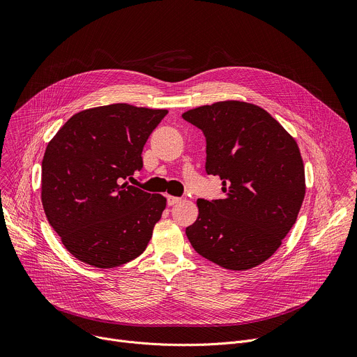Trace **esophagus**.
Returning a JSON list of instances; mask_svg holds the SVG:
<instances>
[{
	"instance_id": "esophagus-1",
	"label": "esophagus",
	"mask_w": 357,
	"mask_h": 357,
	"mask_svg": "<svg viewBox=\"0 0 357 357\" xmlns=\"http://www.w3.org/2000/svg\"><path fill=\"white\" fill-rule=\"evenodd\" d=\"M182 199L181 197H176V196H168V205L169 206H175L176 203H179Z\"/></svg>"
}]
</instances>
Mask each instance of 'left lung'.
<instances>
[{
  "label": "left lung",
  "mask_w": 357,
  "mask_h": 357,
  "mask_svg": "<svg viewBox=\"0 0 357 357\" xmlns=\"http://www.w3.org/2000/svg\"><path fill=\"white\" fill-rule=\"evenodd\" d=\"M206 137V172L222 181L223 199H197L186 236L202 257L233 271L268 260L296 222L305 169L296 141L264 109L218 101L182 114Z\"/></svg>",
  "instance_id": "obj_1"
}]
</instances>
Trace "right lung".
<instances>
[{"mask_svg": "<svg viewBox=\"0 0 357 357\" xmlns=\"http://www.w3.org/2000/svg\"><path fill=\"white\" fill-rule=\"evenodd\" d=\"M167 113L126 103L87 109L49 141L42 160L43 211L82 263L113 268L146 248L167 199L127 179L142 168V148Z\"/></svg>", "mask_w": 357, "mask_h": 357, "instance_id": "obj_1", "label": "right lung"}]
</instances>
